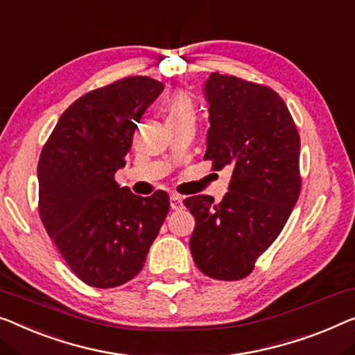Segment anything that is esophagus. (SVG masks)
<instances>
[{
  "label": "esophagus",
  "mask_w": 355,
  "mask_h": 355,
  "mask_svg": "<svg viewBox=\"0 0 355 355\" xmlns=\"http://www.w3.org/2000/svg\"><path fill=\"white\" fill-rule=\"evenodd\" d=\"M171 209L172 210L183 209V198H182V196H177V194L171 196Z\"/></svg>",
  "instance_id": "obj_1"
}]
</instances>
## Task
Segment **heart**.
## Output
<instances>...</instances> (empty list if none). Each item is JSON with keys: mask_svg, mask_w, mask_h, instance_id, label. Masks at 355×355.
Segmentation results:
<instances>
[{"mask_svg": "<svg viewBox=\"0 0 355 355\" xmlns=\"http://www.w3.org/2000/svg\"><path fill=\"white\" fill-rule=\"evenodd\" d=\"M194 118V105L188 94H173L167 103V121Z\"/></svg>", "mask_w": 355, "mask_h": 355, "instance_id": "obj_1", "label": "heart"}]
</instances>
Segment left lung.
I'll list each match as a JSON object with an SVG mask.
<instances>
[{"instance_id": "1", "label": "left lung", "mask_w": 355, "mask_h": 355, "mask_svg": "<svg viewBox=\"0 0 355 355\" xmlns=\"http://www.w3.org/2000/svg\"><path fill=\"white\" fill-rule=\"evenodd\" d=\"M209 105L204 159L215 171L231 167L230 191L184 199L196 218L189 248L200 272L239 280L277 239L298 200L300 135L292 114L266 86L210 73L204 84Z\"/></svg>"}]
</instances>
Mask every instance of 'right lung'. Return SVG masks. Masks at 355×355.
Instances as JSON below:
<instances>
[{"label": "right lung", "mask_w": 355, "mask_h": 355, "mask_svg": "<svg viewBox=\"0 0 355 355\" xmlns=\"http://www.w3.org/2000/svg\"><path fill=\"white\" fill-rule=\"evenodd\" d=\"M162 83L130 76L71 103L38 162L40 215L71 271L95 288L119 287L141 271L168 214V196L121 188L132 135Z\"/></svg>", "instance_id": "1"}]
</instances>
